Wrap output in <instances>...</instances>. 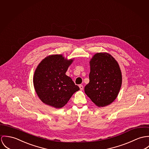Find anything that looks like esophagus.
I'll return each mask as SVG.
<instances>
[{
  "label": "esophagus",
  "mask_w": 149,
  "mask_h": 149,
  "mask_svg": "<svg viewBox=\"0 0 149 149\" xmlns=\"http://www.w3.org/2000/svg\"><path fill=\"white\" fill-rule=\"evenodd\" d=\"M79 88H80V90L82 91L83 90V86L82 85V84H80V85L79 86Z\"/></svg>",
  "instance_id": "obj_1"
}]
</instances>
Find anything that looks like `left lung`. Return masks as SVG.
Wrapping results in <instances>:
<instances>
[{
  "instance_id": "8db88e82",
  "label": "left lung",
  "mask_w": 149,
  "mask_h": 149,
  "mask_svg": "<svg viewBox=\"0 0 149 149\" xmlns=\"http://www.w3.org/2000/svg\"><path fill=\"white\" fill-rule=\"evenodd\" d=\"M90 82L84 92L98 107L111 104L117 97L122 85V72L116 59L109 53L95 54L90 61Z\"/></svg>"
}]
</instances>
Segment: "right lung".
<instances>
[{
	"label": "right lung",
	"mask_w": 149,
	"mask_h": 149,
	"mask_svg": "<svg viewBox=\"0 0 149 149\" xmlns=\"http://www.w3.org/2000/svg\"><path fill=\"white\" fill-rule=\"evenodd\" d=\"M73 59L62 55L46 57L36 67L33 75L35 91L46 104L56 109L63 107L73 94L79 90L72 79L66 75Z\"/></svg>",
	"instance_id": "right-lung-1"
}]
</instances>
